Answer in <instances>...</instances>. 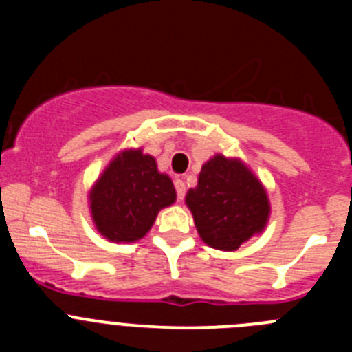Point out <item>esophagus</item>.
<instances>
[{
  "label": "esophagus",
  "mask_w": 352,
  "mask_h": 352,
  "mask_svg": "<svg viewBox=\"0 0 352 352\" xmlns=\"http://www.w3.org/2000/svg\"><path fill=\"white\" fill-rule=\"evenodd\" d=\"M174 186H176V194H178V199L179 201H183V197H185V192H186L185 182H183V179H176V182H174Z\"/></svg>",
  "instance_id": "34e87169"
}]
</instances>
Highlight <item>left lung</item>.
I'll return each mask as SVG.
<instances>
[{"label": "left lung", "instance_id": "left-lung-1", "mask_svg": "<svg viewBox=\"0 0 352 352\" xmlns=\"http://www.w3.org/2000/svg\"><path fill=\"white\" fill-rule=\"evenodd\" d=\"M185 204L204 243L223 252L238 250L266 229L268 192L239 158L217 153L203 164L197 186L186 192Z\"/></svg>", "mask_w": 352, "mask_h": 352}]
</instances>
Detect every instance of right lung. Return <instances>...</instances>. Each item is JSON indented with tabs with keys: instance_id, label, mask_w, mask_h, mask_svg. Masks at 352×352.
I'll return each mask as SVG.
<instances>
[{
	"instance_id": "obj_1",
	"label": "right lung",
	"mask_w": 352,
	"mask_h": 352,
	"mask_svg": "<svg viewBox=\"0 0 352 352\" xmlns=\"http://www.w3.org/2000/svg\"><path fill=\"white\" fill-rule=\"evenodd\" d=\"M98 234L113 243H135L153 227L158 211L176 203V188L142 148L121 149L88 195Z\"/></svg>"
}]
</instances>
